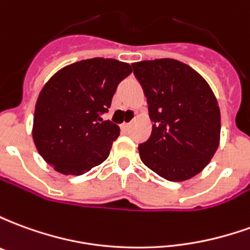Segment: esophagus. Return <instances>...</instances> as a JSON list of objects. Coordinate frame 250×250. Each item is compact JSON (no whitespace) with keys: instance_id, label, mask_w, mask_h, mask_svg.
I'll use <instances>...</instances> for the list:
<instances>
[{"instance_id":"1","label":"esophagus","mask_w":250,"mask_h":250,"mask_svg":"<svg viewBox=\"0 0 250 250\" xmlns=\"http://www.w3.org/2000/svg\"><path fill=\"white\" fill-rule=\"evenodd\" d=\"M130 123H122V125H120V128H122V130L123 131H127L128 130V128H130Z\"/></svg>"}]
</instances>
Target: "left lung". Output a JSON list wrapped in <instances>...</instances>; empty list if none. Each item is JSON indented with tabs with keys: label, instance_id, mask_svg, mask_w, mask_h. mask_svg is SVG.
I'll list each match as a JSON object with an SVG mask.
<instances>
[{
	"label": "left lung",
	"instance_id": "left-lung-1",
	"mask_svg": "<svg viewBox=\"0 0 250 250\" xmlns=\"http://www.w3.org/2000/svg\"><path fill=\"white\" fill-rule=\"evenodd\" d=\"M154 122L139 145L142 162L159 177L182 182L201 173L220 145L221 114L211 88L191 66L174 59L132 64Z\"/></svg>",
	"mask_w": 250,
	"mask_h": 250
}]
</instances>
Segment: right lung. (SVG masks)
I'll list each match as a JSON object with an SVG mask.
<instances>
[{"mask_svg":"<svg viewBox=\"0 0 250 250\" xmlns=\"http://www.w3.org/2000/svg\"><path fill=\"white\" fill-rule=\"evenodd\" d=\"M130 64L95 57L73 62L45 83L36 103L32 135L48 165L64 175H82L103 163L120 128L107 112Z\"/></svg>","mask_w":250,"mask_h":250,"instance_id":"1","label":"right lung"}]
</instances>
